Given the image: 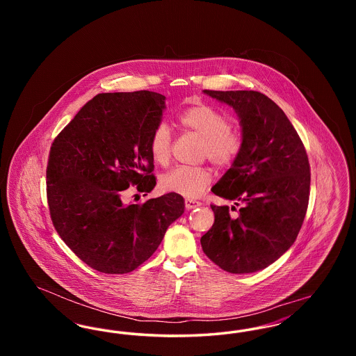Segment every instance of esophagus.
<instances>
[{"instance_id": "34e87169", "label": "esophagus", "mask_w": 356, "mask_h": 356, "mask_svg": "<svg viewBox=\"0 0 356 356\" xmlns=\"http://www.w3.org/2000/svg\"><path fill=\"white\" fill-rule=\"evenodd\" d=\"M202 203L200 202H196V200H192V199H186V209H193L196 207H200Z\"/></svg>"}]
</instances>
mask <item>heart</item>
<instances>
[{
    "instance_id": "heart-1",
    "label": "heart",
    "mask_w": 356,
    "mask_h": 356,
    "mask_svg": "<svg viewBox=\"0 0 356 356\" xmlns=\"http://www.w3.org/2000/svg\"><path fill=\"white\" fill-rule=\"evenodd\" d=\"M179 125L193 135L203 138L202 153L219 167L229 165L240 152L241 138L229 129L228 118L208 104H196L184 109L179 118ZM149 152L153 161L167 165L170 159V132L165 124L154 128L149 140ZM212 181L208 168L179 167L161 177L164 191L186 197H199Z\"/></svg>"
}]
</instances>
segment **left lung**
Instances as JSON below:
<instances>
[{
    "label": "left lung",
    "instance_id": "1",
    "mask_svg": "<svg viewBox=\"0 0 356 356\" xmlns=\"http://www.w3.org/2000/svg\"><path fill=\"white\" fill-rule=\"evenodd\" d=\"M203 92L232 106L241 128L240 152L212 192L243 204L235 218L228 205H211L215 222L200 238L204 254L224 271H260L287 252L305 220L311 181L305 145L266 95Z\"/></svg>",
    "mask_w": 356,
    "mask_h": 356
}]
</instances>
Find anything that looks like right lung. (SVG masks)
<instances>
[{
  "mask_svg": "<svg viewBox=\"0 0 356 356\" xmlns=\"http://www.w3.org/2000/svg\"><path fill=\"white\" fill-rule=\"evenodd\" d=\"M165 96L149 92L100 93L86 102L51 144L47 195L51 221L69 248L90 268L128 273L148 260L184 199L167 193L124 203L129 186H156L149 140Z\"/></svg>",
  "mask_w": 356,
  "mask_h": 356,
  "instance_id": "obj_1",
  "label": "right lung"
}]
</instances>
